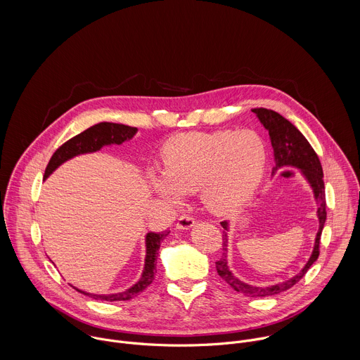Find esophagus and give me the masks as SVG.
<instances>
[{"label": "esophagus", "instance_id": "1", "mask_svg": "<svg viewBox=\"0 0 360 360\" xmlns=\"http://www.w3.org/2000/svg\"><path fill=\"white\" fill-rule=\"evenodd\" d=\"M193 225H195V218L191 217V215H188V214H184V215L178 219V222H176V229L185 231V229L192 228Z\"/></svg>", "mask_w": 360, "mask_h": 360}]
</instances>
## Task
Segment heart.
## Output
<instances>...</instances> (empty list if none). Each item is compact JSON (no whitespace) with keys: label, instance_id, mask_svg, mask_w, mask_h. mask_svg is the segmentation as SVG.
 I'll list each match as a JSON object with an SVG mask.
<instances>
[{"label":"heart","instance_id":"obj_1","mask_svg":"<svg viewBox=\"0 0 360 360\" xmlns=\"http://www.w3.org/2000/svg\"><path fill=\"white\" fill-rule=\"evenodd\" d=\"M265 164V143L253 131L188 132L165 143L162 175L152 172L149 184L171 202L199 191L211 212L228 214L259 185Z\"/></svg>","mask_w":360,"mask_h":360}]
</instances>
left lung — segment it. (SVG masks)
Segmentation results:
<instances>
[{"label": "left lung", "mask_w": 360, "mask_h": 360, "mask_svg": "<svg viewBox=\"0 0 360 360\" xmlns=\"http://www.w3.org/2000/svg\"><path fill=\"white\" fill-rule=\"evenodd\" d=\"M252 112L256 114V117L259 118L261 124L269 132L271 143L274 148V157H275V167L272 169V174H275L279 168H283V167L299 168L302 171L303 176L307 179V182L311 184V186L314 189V195L318 202V218H319V231L316 233L314 252L311 255L309 261H307V264L303 266V269L299 274H296L293 278H290L285 282L269 285V286H252V285H248V283L239 281L236 276H233V274L228 268V261H226V252H228L226 231L229 229V224L226 221L221 222V225L225 231L222 235V240H224L222 242V256L218 262H215L218 275L232 289H235L239 293H243L245 296L265 297V296L278 295L281 292L290 289L293 285H296L304 276V274L309 271V268L318 259L321 235H322V229H323L325 221H326V199H325L323 171H322L319 157L316 155V152L314 150L311 143L307 142V139L300 134V131L290 121H288L281 114H278L272 110L255 108V110H252Z\"/></svg>", "instance_id": "left-lung-1"}]
</instances>
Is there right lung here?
I'll use <instances>...</instances> for the list:
<instances>
[{"mask_svg":"<svg viewBox=\"0 0 360 360\" xmlns=\"http://www.w3.org/2000/svg\"><path fill=\"white\" fill-rule=\"evenodd\" d=\"M136 128L122 125V124H114V122H99L84 132L75 135L74 138L68 139L65 143H63L56 152L54 155L51 157L44 179L48 178V175L53 174L61 164L65 161L81 155V153L86 152H95L99 150L104 145H111V143H122L124 141L131 139L136 134ZM169 232H149L146 235V256H145V268L142 272L141 279L129 289L120 292V293H112V295H94V293H86L84 290L77 289L78 292L95 299V300H107V302H114V300H129L135 296H138L141 292H143L153 281V275H155V259L157 255L161 246L162 239L168 235Z\"/></svg>","mask_w":360,"mask_h":360,"instance_id":"add662e5","label":"right lung"}]
</instances>
